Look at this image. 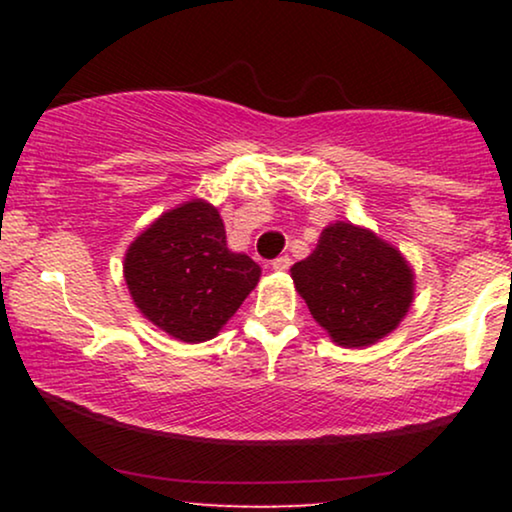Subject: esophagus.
<instances>
[{
  "instance_id": "esophagus-1",
  "label": "esophagus",
  "mask_w": 512,
  "mask_h": 512,
  "mask_svg": "<svg viewBox=\"0 0 512 512\" xmlns=\"http://www.w3.org/2000/svg\"><path fill=\"white\" fill-rule=\"evenodd\" d=\"M289 268H291V258L289 256H279V258H275V261H272V270L286 272Z\"/></svg>"
}]
</instances>
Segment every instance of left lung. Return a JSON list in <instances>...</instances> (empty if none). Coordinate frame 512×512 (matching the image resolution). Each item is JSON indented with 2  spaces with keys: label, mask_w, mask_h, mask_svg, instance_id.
Wrapping results in <instances>:
<instances>
[{
  "label": "left lung",
  "mask_w": 512,
  "mask_h": 512,
  "mask_svg": "<svg viewBox=\"0 0 512 512\" xmlns=\"http://www.w3.org/2000/svg\"><path fill=\"white\" fill-rule=\"evenodd\" d=\"M291 277L314 321L340 347L375 345L401 324L415 298V275L401 251L345 221L324 228Z\"/></svg>",
  "instance_id": "obj_1"
}]
</instances>
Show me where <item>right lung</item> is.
Segmentation results:
<instances>
[{
	"label": "right lung",
	"mask_w": 512,
	"mask_h": 512,
	"mask_svg": "<svg viewBox=\"0 0 512 512\" xmlns=\"http://www.w3.org/2000/svg\"><path fill=\"white\" fill-rule=\"evenodd\" d=\"M123 275L151 324L181 342H205L244 303L261 268L228 249L219 209L191 200L165 212L130 244Z\"/></svg>",
	"instance_id": "right-lung-1"
}]
</instances>
